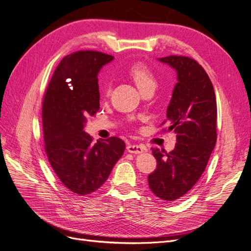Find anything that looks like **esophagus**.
I'll use <instances>...</instances> for the list:
<instances>
[{
	"instance_id": "obj_1",
	"label": "esophagus",
	"mask_w": 251,
	"mask_h": 251,
	"mask_svg": "<svg viewBox=\"0 0 251 251\" xmlns=\"http://www.w3.org/2000/svg\"><path fill=\"white\" fill-rule=\"evenodd\" d=\"M147 149L146 147L142 146V145H130L127 147V151L129 153H134V154H141L143 152H145Z\"/></svg>"
}]
</instances>
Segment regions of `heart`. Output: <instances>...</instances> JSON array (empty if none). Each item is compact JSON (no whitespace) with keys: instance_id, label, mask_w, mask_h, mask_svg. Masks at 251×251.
<instances>
[{"instance_id":"1","label":"heart","mask_w":251,"mask_h":251,"mask_svg":"<svg viewBox=\"0 0 251 251\" xmlns=\"http://www.w3.org/2000/svg\"><path fill=\"white\" fill-rule=\"evenodd\" d=\"M128 74H129V76L133 79L135 85L141 91H144L148 87L156 86V80H155V77L153 75L152 71L143 63L132 64L128 69ZM103 91H104L105 95L109 94V92H110L109 82H105Z\"/></svg>"}]
</instances>
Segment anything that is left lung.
Masks as SVG:
<instances>
[{"label":"left lung","mask_w":251,"mask_h":251,"mask_svg":"<svg viewBox=\"0 0 251 251\" xmlns=\"http://www.w3.org/2000/svg\"><path fill=\"white\" fill-rule=\"evenodd\" d=\"M158 61L177 72L178 82L162 123L177 133V144L170 153L153 148L157 168L148 183L157 198L172 201L184 197L206 169L216 144L217 106L214 88L197 61L182 55Z\"/></svg>","instance_id":"1"}]
</instances>
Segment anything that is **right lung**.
<instances>
[{
    "mask_svg": "<svg viewBox=\"0 0 251 251\" xmlns=\"http://www.w3.org/2000/svg\"><path fill=\"white\" fill-rule=\"evenodd\" d=\"M113 55L81 50L66 55L54 70L42 105L44 148L55 175L70 193L86 196L102 186L125 151L113 136L93 143L83 131L99 109L98 73Z\"/></svg>",
    "mask_w": 251,
    "mask_h": 251,
    "instance_id": "right-lung-1",
    "label": "right lung"
}]
</instances>
